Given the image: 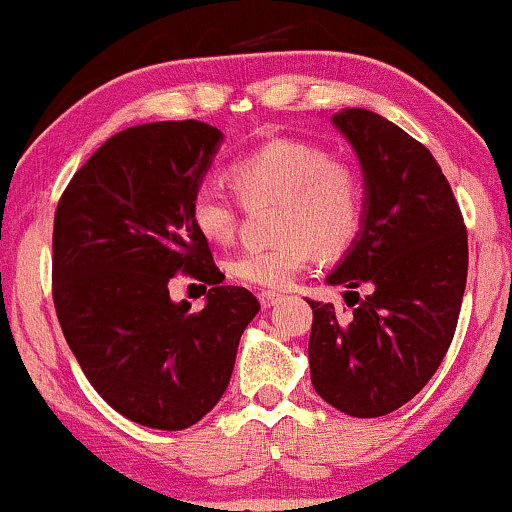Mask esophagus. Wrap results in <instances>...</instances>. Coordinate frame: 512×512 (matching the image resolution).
<instances>
[{"label":"esophagus","mask_w":512,"mask_h":512,"mask_svg":"<svg viewBox=\"0 0 512 512\" xmlns=\"http://www.w3.org/2000/svg\"><path fill=\"white\" fill-rule=\"evenodd\" d=\"M257 298H260V305L264 307V310H269V307H274L276 303H279L283 295L274 293V291H260L257 293Z\"/></svg>","instance_id":"obj_1"}]
</instances>
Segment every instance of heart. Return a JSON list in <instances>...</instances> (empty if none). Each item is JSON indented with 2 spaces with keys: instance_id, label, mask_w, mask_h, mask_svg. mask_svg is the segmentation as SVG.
<instances>
[{
  "instance_id": "1",
  "label": "heart",
  "mask_w": 512,
  "mask_h": 512,
  "mask_svg": "<svg viewBox=\"0 0 512 512\" xmlns=\"http://www.w3.org/2000/svg\"><path fill=\"white\" fill-rule=\"evenodd\" d=\"M231 181L243 202L279 200L267 248L240 250L226 262L231 279L264 291H283L315 262L317 250L341 255L360 236L365 186L355 166L324 147L300 140H272L231 164ZM236 193L202 181L190 197V219L202 238L226 243L238 226Z\"/></svg>"
}]
</instances>
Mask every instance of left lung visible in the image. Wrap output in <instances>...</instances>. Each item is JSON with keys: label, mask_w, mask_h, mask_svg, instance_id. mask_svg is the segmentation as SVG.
I'll use <instances>...</instances> for the list:
<instances>
[{"label": "left lung", "mask_w": 512, "mask_h": 512, "mask_svg": "<svg viewBox=\"0 0 512 512\" xmlns=\"http://www.w3.org/2000/svg\"><path fill=\"white\" fill-rule=\"evenodd\" d=\"M334 123L365 171V221L329 274L348 310L312 307V386L353 417H381L424 389L458 326L467 283V231L432 152L396 123L346 109ZM367 285L360 299L356 288Z\"/></svg>", "instance_id": "1"}]
</instances>
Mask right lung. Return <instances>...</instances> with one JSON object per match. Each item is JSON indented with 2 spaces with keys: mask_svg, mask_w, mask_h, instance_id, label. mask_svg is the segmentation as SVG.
Listing matches in <instances>:
<instances>
[{
  "mask_svg": "<svg viewBox=\"0 0 512 512\" xmlns=\"http://www.w3.org/2000/svg\"><path fill=\"white\" fill-rule=\"evenodd\" d=\"M221 133L157 121L112 135L73 174L52 231V298L80 369L116 412L178 432L229 386L240 334L260 310L248 288L221 286L207 238L190 219ZM186 273L209 287L188 313L168 298Z\"/></svg>",
  "mask_w": 512,
  "mask_h": 512,
  "instance_id": "obj_1",
  "label": "right lung"
}]
</instances>
